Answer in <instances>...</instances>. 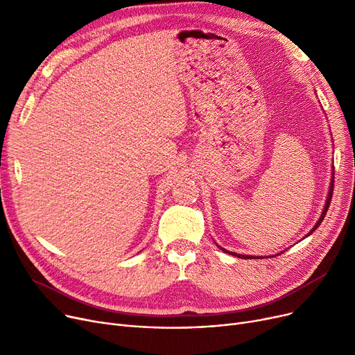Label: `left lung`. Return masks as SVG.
<instances>
[{
  "label": "left lung",
  "mask_w": 355,
  "mask_h": 355,
  "mask_svg": "<svg viewBox=\"0 0 355 355\" xmlns=\"http://www.w3.org/2000/svg\"><path fill=\"white\" fill-rule=\"evenodd\" d=\"M332 187H334V173H332V178H331V185H329V190H328V196H327V200H325V206H324V210H322V213H321V216H320V218H318V221L315 223V226L311 229V232L305 236V237H308L309 234H312L316 229L320 227V225L322 223V220H324V217H325V214H327V210H328V207H329V202H331V197H332ZM217 245V243H216ZM217 248H220V250H223L225 253H229V254H232V256H237V257H240V259H265L263 256H249V254H240V253H234V252H229V250H226L225 248H221V246H218L217 245ZM279 254V253H277ZM269 257V256H268Z\"/></svg>",
  "instance_id": "left-lung-1"
}]
</instances>
